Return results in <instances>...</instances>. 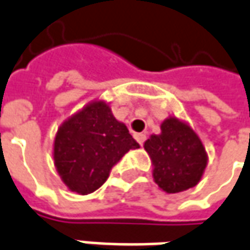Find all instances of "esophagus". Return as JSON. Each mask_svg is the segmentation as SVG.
I'll use <instances>...</instances> for the list:
<instances>
[{"instance_id": "obj_1", "label": "esophagus", "mask_w": 250, "mask_h": 250, "mask_svg": "<svg viewBox=\"0 0 250 250\" xmlns=\"http://www.w3.org/2000/svg\"><path fill=\"white\" fill-rule=\"evenodd\" d=\"M135 139H136V142L139 143L140 146H143V143L146 142L147 136L144 135V133H135Z\"/></svg>"}]
</instances>
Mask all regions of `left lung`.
I'll return each instance as SVG.
<instances>
[{
    "label": "left lung",
    "instance_id": "1",
    "mask_svg": "<svg viewBox=\"0 0 250 250\" xmlns=\"http://www.w3.org/2000/svg\"><path fill=\"white\" fill-rule=\"evenodd\" d=\"M144 149L154 166V181L166 193L196 187L207 167L208 156L200 137L175 117L162 122L161 135L149 136Z\"/></svg>",
    "mask_w": 250,
    "mask_h": 250
}]
</instances>
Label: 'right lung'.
<instances>
[{"mask_svg": "<svg viewBox=\"0 0 250 250\" xmlns=\"http://www.w3.org/2000/svg\"><path fill=\"white\" fill-rule=\"evenodd\" d=\"M139 147L126 125L115 120L108 103L94 101L58 128L53 156L68 189L88 194L102 187L129 149Z\"/></svg>", "mask_w": 250, "mask_h": 250, "instance_id": "obj_1", "label": "right lung"}]
</instances>
